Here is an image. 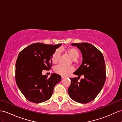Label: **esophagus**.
Masks as SVG:
<instances>
[{"instance_id":"obj_1","label":"esophagus","mask_w":122,"mask_h":122,"mask_svg":"<svg viewBox=\"0 0 122 122\" xmlns=\"http://www.w3.org/2000/svg\"><path fill=\"white\" fill-rule=\"evenodd\" d=\"M65 78V77L64 76H61V79H64Z\"/></svg>"}]
</instances>
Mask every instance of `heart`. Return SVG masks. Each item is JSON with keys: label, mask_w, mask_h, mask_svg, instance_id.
<instances>
[{"label": "heart", "mask_w": 122, "mask_h": 122, "mask_svg": "<svg viewBox=\"0 0 122 122\" xmlns=\"http://www.w3.org/2000/svg\"><path fill=\"white\" fill-rule=\"evenodd\" d=\"M66 52L68 55L70 56V57L74 61L76 60L80 56L79 51L78 49H76L75 47H69L67 49ZM60 54L61 52L60 50H55L54 52L53 53L51 57V61L53 64H56L58 63L59 57H60ZM73 71V69L72 67H66L61 66V65H58V66H56L54 68V71L56 73L64 76H68Z\"/></svg>", "instance_id": "heart-1"}]
</instances>
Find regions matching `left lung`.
Masks as SVG:
<instances>
[{
	"label": "left lung",
	"mask_w": 122,
	"mask_h": 122,
	"mask_svg": "<svg viewBox=\"0 0 122 122\" xmlns=\"http://www.w3.org/2000/svg\"><path fill=\"white\" fill-rule=\"evenodd\" d=\"M81 51L83 61L73 74L84 79L78 82L76 78H70L71 84L68 92L76 102L86 103L93 100L100 93L106 79V65L103 56L98 49L88 43L71 44Z\"/></svg>",
	"instance_id": "1"
}]
</instances>
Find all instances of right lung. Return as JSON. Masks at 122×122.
Here are the masks:
<instances>
[{
  "label": "right lung",
  "mask_w": 122,
  "mask_h": 122,
  "mask_svg": "<svg viewBox=\"0 0 122 122\" xmlns=\"http://www.w3.org/2000/svg\"><path fill=\"white\" fill-rule=\"evenodd\" d=\"M61 46L35 43L20 52L15 64V81L29 102L40 103L49 99L55 85L61 81V76L56 73L50 78L42 75L43 70L51 68L52 55Z\"/></svg>",
  "instance_id": "add662e5"
}]
</instances>
